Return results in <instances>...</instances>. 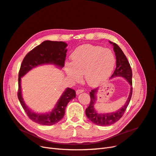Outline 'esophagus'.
<instances>
[{
  "label": "esophagus",
  "mask_w": 156,
  "mask_h": 156,
  "mask_svg": "<svg viewBox=\"0 0 156 156\" xmlns=\"http://www.w3.org/2000/svg\"><path fill=\"white\" fill-rule=\"evenodd\" d=\"M83 92H84V90H83V89H78V90H76V94H77V95H79V94H81V93H82Z\"/></svg>",
  "instance_id": "34e87169"
}]
</instances>
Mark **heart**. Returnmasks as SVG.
Listing matches in <instances>:
<instances>
[{"label":"heart","mask_w":156,"mask_h":156,"mask_svg":"<svg viewBox=\"0 0 156 156\" xmlns=\"http://www.w3.org/2000/svg\"><path fill=\"white\" fill-rule=\"evenodd\" d=\"M72 62L64 64V70L73 81H77L84 73L87 83L97 87L111 76L116 64V58L108 49L92 45H83L71 55Z\"/></svg>","instance_id":"heart-1"}]
</instances>
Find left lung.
Returning <instances> with one entry per match:
<instances>
[{"label":"left lung","mask_w":156,"mask_h":156,"mask_svg":"<svg viewBox=\"0 0 156 156\" xmlns=\"http://www.w3.org/2000/svg\"><path fill=\"white\" fill-rule=\"evenodd\" d=\"M109 43L112 45L113 49H114L116 59V66L114 73L112 75L111 78H114L117 77H123L128 82L130 88V92L128 98L125 103V104L122 106L119 110L112 112L100 113L98 112L95 108V105L97 101L96 93L98 89L92 90L90 92V103L89 106L87 108L85 111L86 115L88 119L94 124L101 126H106L112 125L116 122L121 117L123 116L126 110V108L128 106L130 100L132 96V71L130 64L127 60L126 55L123 51L120 48V47L109 41Z\"/></svg>","instance_id":"8db88e82"}]
</instances>
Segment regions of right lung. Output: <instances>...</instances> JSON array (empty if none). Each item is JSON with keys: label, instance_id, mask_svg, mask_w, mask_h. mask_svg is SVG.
Masks as SVG:
<instances>
[{"label": "right lung", "instance_id": "add662e5", "mask_svg": "<svg viewBox=\"0 0 156 156\" xmlns=\"http://www.w3.org/2000/svg\"><path fill=\"white\" fill-rule=\"evenodd\" d=\"M68 44L64 41L46 40L30 51L23 59L19 72L18 99L23 109L29 119L41 125L51 126L62 119L68 103L76 97L73 89L67 88L56 102L55 107L46 113H39L32 111L25 103L22 96L21 77L36 67L42 65H54L62 69L64 66Z\"/></svg>", "mask_w": 156, "mask_h": 156}]
</instances>
